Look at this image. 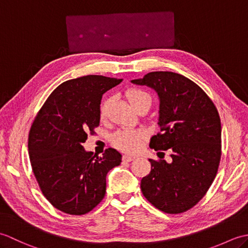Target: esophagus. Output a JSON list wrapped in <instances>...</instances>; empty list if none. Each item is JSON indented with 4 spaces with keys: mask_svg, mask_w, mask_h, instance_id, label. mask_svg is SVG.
<instances>
[{
    "mask_svg": "<svg viewBox=\"0 0 248 248\" xmlns=\"http://www.w3.org/2000/svg\"><path fill=\"white\" fill-rule=\"evenodd\" d=\"M135 159V157L133 156V155H124V156H123V160L124 161V162H131V161H133Z\"/></svg>",
    "mask_w": 248,
    "mask_h": 248,
    "instance_id": "esophagus-1",
    "label": "esophagus"
}]
</instances>
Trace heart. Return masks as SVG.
Masks as SVG:
<instances>
[{
  "instance_id": "b5f03b06",
  "label": "heart",
  "mask_w": 248,
  "mask_h": 248,
  "mask_svg": "<svg viewBox=\"0 0 248 248\" xmlns=\"http://www.w3.org/2000/svg\"><path fill=\"white\" fill-rule=\"evenodd\" d=\"M127 96H128L129 101L134 108L140 102L147 101V100L151 101V98L148 93L136 88L130 89L127 93ZM108 107H109V99L107 98L103 100L99 108L100 117L102 119L107 117ZM145 136L146 135L144 133V131L141 130L125 129V130L118 131V132L114 135L113 141L120 150H123L124 152H134L140 148V146L141 145V141H143L145 139Z\"/></svg>"
}]
</instances>
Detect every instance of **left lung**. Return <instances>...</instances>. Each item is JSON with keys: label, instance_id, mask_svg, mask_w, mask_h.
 I'll list each match as a JSON object with an SVG mask.
<instances>
[{"label": "left lung", "instance_id": "1", "mask_svg": "<svg viewBox=\"0 0 248 248\" xmlns=\"http://www.w3.org/2000/svg\"><path fill=\"white\" fill-rule=\"evenodd\" d=\"M131 82L156 92L161 132L152 136L149 146L171 151L170 163L149 159L151 170L141 179V192L163 212H186L204 196L217 176L222 155L217 109L196 83L179 73L155 71Z\"/></svg>", "mask_w": 248, "mask_h": 248}]
</instances>
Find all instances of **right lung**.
<instances>
[{
	"label": "right lung",
	"mask_w": 248,
	"mask_h": 248,
	"mask_svg": "<svg viewBox=\"0 0 248 248\" xmlns=\"http://www.w3.org/2000/svg\"><path fill=\"white\" fill-rule=\"evenodd\" d=\"M123 81L85 76L54 89L37 114L29 134V155L41 192L60 211L85 214L101 202L108 172L121 163L114 148L102 156L82 146L100 123L102 94Z\"/></svg>",
	"instance_id": "1"
}]
</instances>
